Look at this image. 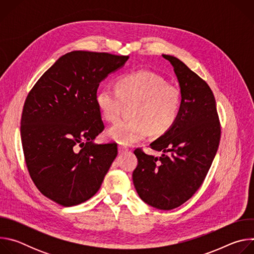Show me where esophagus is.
I'll return each mask as SVG.
<instances>
[{
  "instance_id": "esophagus-1",
  "label": "esophagus",
  "mask_w": 254,
  "mask_h": 254,
  "mask_svg": "<svg viewBox=\"0 0 254 254\" xmlns=\"http://www.w3.org/2000/svg\"><path fill=\"white\" fill-rule=\"evenodd\" d=\"M128 149L127 147H124V146H119V153L120 154H123L125 152H127Z\"/></svg>"
}]
</instances>
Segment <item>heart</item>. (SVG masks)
Masks as SVG:
<instances>
[{"label":"heart","mask_w":254,"mask_h":254,"mask_svg":"<svg viewBox=\"0 0 254 254\" xmlns=\"http://www.w3.org/2000/svg\"><path fill=\"white\" fill-rule=\"evenodd\" d=\"M133 105L132 120L119 122L106 131L112 140L132 144L146 138L150 132L161 136L172 128L181 110V91L159 74L149 70H138L123 75L117 87L105 85L95 95V103L102 118L116 122L124 103Z\"/></svg>","instance_id":"1"}]
</instances>
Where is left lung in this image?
<instances>
[{"label":"left lung","mask_w":254,"mask_h":254,"mask_svg":"<svg viewBox=\"0 0 254 254\" xmlns=\"http://www.w3.org/2000/svg\"><path fill=\"white\" fill-rule=\"evenodd\" d=\"M173 66L181 90V110L170 130L150 147L160 158L134 150L132 173L139 198L160 210H172L189 200L202 185L219 147L221 128L209 85L180 59L163 54Z\"/></svg>","instance_id":"obj_1"}]
</instances>
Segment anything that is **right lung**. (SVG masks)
<instances>
[{"mask_svg": "<svg viewBox=\"0 0 254 254\" xmlns=\"http://www.w3.org/2000/svg\"><path fill=\"white\" fill-rule=\"evenodd\" d=\"M127 59L69 52L26 98L21 119L26 165L36 187L59 205H78L95 195L118 156L117 143L94 142L104 128L95 95L99 83Z\"/></svg>", "mask_w": 254, "mask_h": 254, "instance_id": "1", "label": "right lung"}]
</instances>
